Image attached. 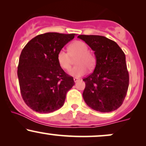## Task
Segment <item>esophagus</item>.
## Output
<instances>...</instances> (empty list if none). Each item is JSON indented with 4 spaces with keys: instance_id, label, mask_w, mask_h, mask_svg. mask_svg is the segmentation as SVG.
<instances>
[{
    "instance_id": "34e87169",
    "label": "esophagus",
    "mask_w": 146,
    "mask_h": 146,
    "mask_svg": "<svg viewBox=\"0 0 146 146\" xmlns=\"http://www.w3.org/2000/svg\"><path fill=\"white\" fill-rule=\"evenodd\" d=\"M73 80H74L75 82L76 83V82H78V81H80V79L78 78H73Z\"/></svg>"
}]
</instances>
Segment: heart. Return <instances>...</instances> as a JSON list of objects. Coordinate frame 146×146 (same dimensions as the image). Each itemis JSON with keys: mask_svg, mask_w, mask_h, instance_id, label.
<instances>
[{"mask_svg": "<svg viewBox=\"0 0 146 146\" xmlns=\"http://www.w3.org/2000/svg\"><path fill=\"white\" fill-rule=\"evenodd\" d=\"M75 56H78L75 61L77 65L69 71V74L72 76H82L86 73L87 67L92 69L95 66L96 59L94 54L88 51V45L83 41L71 43L68 47V53L64 49L58 51L57 61L62 68L68 70L71 66V58Z\"/></svg>", "mask_w": 146, "mask_h": 146, "instance_id": "heart-1", "label": "heart"}]
</instances>
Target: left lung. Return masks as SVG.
Instances as JSON below:
<instances>
[{
  "mask_svg": "<svg viewBox=\"0 0 146 146\" xmlns=\"http://www.w3.org/2000/svg\"><path fill=\"white\" fill-rule=\"evenodd\" d=\"M95 52L94 71L84 79L86 86L82 95L90 108L102 113H110L123 104L129 86L125 56L121 48L104 36L80 35Z\"/></svg>",
  "mask_w": 146,
  "mask_h": 146,
  "instance_id": "8db88e82",
  "label": "left lung"
}]
</instances>
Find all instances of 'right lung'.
<instances>
[{
	"label": "right lung",
	"mask_w": 146,
	"mask_h": 146,
	"mask_svg": "<svg viewBox=\"0 0 146 146\" xmlns=\"http://www.w3.org/2000/svg\"><path fill=\"white\" fill-rule=\"evenodd\" d=\"M75 36L53 32L38 35L22 51L18 66L21 93L25 104L34 111L49 113L58 110L75 84L73 77L57 61L58 51Z\"/></svg>",
	"instance_id": "obj_1"
}]
</instances>
